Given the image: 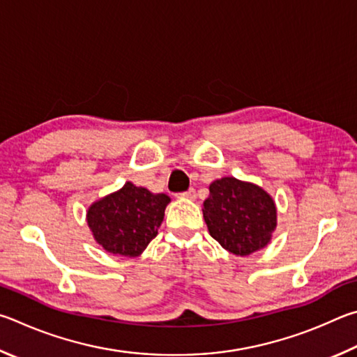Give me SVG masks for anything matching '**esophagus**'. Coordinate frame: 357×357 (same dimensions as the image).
Instances as JSON below:
<instances>
[{"mask_svg": "<svg viewBox=\"0 0 357 357\" xmlns=\"http://www.w3.org/2000/svg\"><path fill=\"white\" fill-rule=\"evenodd\" d=\"M178 196H180V197H186V199H196V190H195V188H190L188 191L180 192Z\"/></svg>", "mask_w": 357, "mask_h": 357, "instance_id": "obj_1", "label": "esophagus"}]
</instances>
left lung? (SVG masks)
Listing matches in <instances>:
<instances>
[{
  "label": "left lung",
  "instance_id": "8db88e82",
  "mask_svg": "<svg viewBox=\"0 0 357 357\" xmlns=\"http://www.w3.org/2000/svg\"><path fill=\"white\" fill-rule=\"evenodd\" d=\"M202 211L210 235L235 255L265 248L276 229V205L271 196L260 186L234 177L210 185Z\"/></svg>",
  "mask_w": 357,
  "mask_h": 357
}]
</instances>
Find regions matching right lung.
Listing matches in <instances>:
<instances>
[{
    "label": "right lung",
    "instance_id": "add662e5",
    "mask_svg": "<svg viewBox=\"0 0 357 357\" xmlns=\"http://www.w3.org/2000/svg\"><path fill=\"white\" fill-rule=\"evenodd\" d=\"M169 202V196L152 195L128 182L114 195L91 205L87 224L106 251L136 257L156 236Z\"/></svg>",
    "mask_w": 357,
    "mask_h": 357
}]
</instances>
